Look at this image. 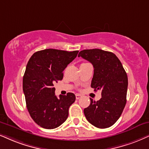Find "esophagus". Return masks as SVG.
Listing matches in <instances>:
<instances>
[{
    "label": "esophagus",
    "instance_id": "obj_1",
    "mask_svg": "<svg viewBox=\"0 0 149 149\" xmlns=\"http://www.w3.org/2000/svg\"><path fill=\"white\" fill-rule=\"evenodd\" d=\"M81 96H82V95H81L80 94H76V98L77 100H78L80 97H81Z\"/></svg>",
    "mask_w": 149,
    "mask_h": 149
}]
</instances>
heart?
<instances>
[{"instance_id":"obj_1","label":"heart","mask_w":149,"mask_h":149,"mask_svg":"<svg viewBox=\"0 0 149 149\" xmlns=\"http://www.w3.org/2000/svg\"><path fill=\"white\" fill-rule=\"evenodd\" d=\"M82 64H83V63H82Z\"/></svg>"}]
</instances>
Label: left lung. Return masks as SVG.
<instances>
[{
    "label": "left lung",
    "instance_id": "1",
    "mask_svg": "<svg viewBox=\"0 0 149 149\" xmlns=\"http://www.w3.org/2000/svg\"><path fill=\"white\" fill-rule=\"evenodd\" d=\"M78 57L90 62L94 73L91 88L101 91L98 101L90 98L91 103L84 109L88 122L99 129L113 125L120 118L127 103L128 78L121 62L113 53L99 49L80 52Z\"/></svg>",
    "mask_w": 149,
    "mask_h": 149
}]
</instances>
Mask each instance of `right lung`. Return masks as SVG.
I'll return each mask as SVG.
<instances>
[{"label":"right lung","mask_w":149,"mask_h":149,"mask_svg":"<svg viewBox=\"0 0 149 149\" xmlns=\"http://www.w3.org/2000/svg\"><path fill=\"white\" fill-rule=\"evenodd\" d=\"M78 53L47 49L34 53L28 61L22 80L26 104L33 121L44 129L57 128L68 118L76 95L67 93L57 97L54 84L62 80L63 71Z\"/></svg>","instance_id":"right-lung-1"}]
</instances>
